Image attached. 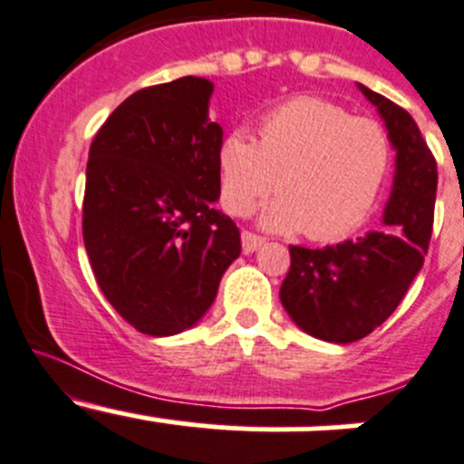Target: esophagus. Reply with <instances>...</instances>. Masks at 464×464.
Listing matches in <instances>:
<instances>
[{"mask_svg": "<svg viewBox=\"0 0 464 464\" xmlns=\"http://www.w3.org/2000/svg\"><path fill=\"white\" fill-rule=\"evenodd\" d=\"M264 243V237H259V234L255 232H243L241 234V246H243V252H255L256 247Z\"/></svg>", "mask_w": 464, "mask_h": 464, "instance_id": "1", "label": "esophagus"}]
</instances>
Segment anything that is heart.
<instances>
[{
	"label": "heart",
	"mask_w": 464,
	"mask_h": 464,
	"mask_svg": "<svg viewBox=\"0 0 464 464\" xmlns=\"http://www.w3.org/2000/svg\"><path fill=\"white\" fill-rule=\"evenodd\" d=\"M256 137L232 130L218 144V191L227 212L247 217L277 187L282 196L261 217L268 230L334 241L365 221L390 164L382 123L318 96H297L268 110Z\"/></svg>",
	"instance_id": "obj_1"
}]
</instances>
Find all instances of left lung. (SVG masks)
I'll return each mask as SVG.
<instances>
[{
    "label": "left lung",
    "instance_id": "1",
    "mask_svg": "<svg viewBox=\"0 0 464 464\" xmlns=\"http://www.w3.org/2000/svg\"><path fill=\"white\" fill-rule=\"evenodd\" d=\"M386 121L397 150L392 194L383 230L354 241L311 247L291 246V268L279 300L302 332L327 343H354L390 318L424 266L433 232L438 167L411 114L359 85Z\"/></svg>",
    "mask_w": 464,
    "mask_h": 464
}]
</instances>
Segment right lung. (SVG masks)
<instances>
[{
    "mask_svg": "<svg viewBox=\"0 0 464 464\" xmlns=\"http://www.w3.org/2000/svg\"><path fill=\"white\" fill-rule=\"evenodd\" d=\"M214 85L182 76L128 96L90 146L82 241L105 300L137 332L173 336L217 297L241 234L218 200Z\"/></svg>",
    "mask_w": 464,
    "mask_h": 464,
    "instance_id": "add662e5",
    "label": "right lung"
}]
</instances>
